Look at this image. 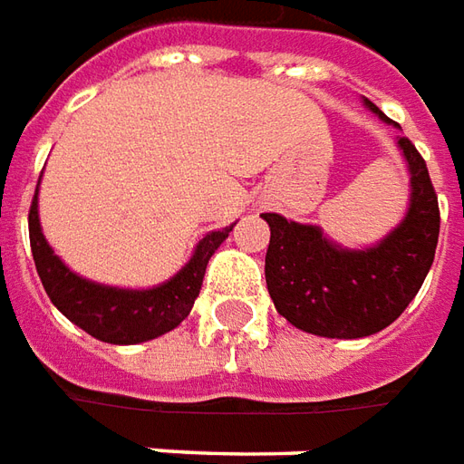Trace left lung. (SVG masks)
<instances>
[{"label":"left lung","instance_id":"1","mask_svg":"<svg viewBox=\"0 0 464 464\" xmlns=\"http://www.w3.org/2000/svg\"><path fill=\"white\" fill-rule=\"evenodd\" d=\"M364 104L390 121L377 104ZM397 144L410 164L412 197L402 225L377 247L340 249L317 227L262 215L269 225V297L297 330L337 340L367 337L392 324L422 287L435 259L440 207L422 154L407 137Z\"/></svg>","mask_w":464,"mask_h":464}]
</instances>
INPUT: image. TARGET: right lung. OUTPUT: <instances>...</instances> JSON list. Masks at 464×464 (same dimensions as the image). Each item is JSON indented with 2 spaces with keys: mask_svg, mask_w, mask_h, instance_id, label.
Here are the masks:
<instances>
[{
  "mask_svg": "<svg viewBox=\"0 0 464 464\" xmlns=\"http://www.w3.org/2000/svg\"><path fill=\"white\" fill-rule=\"evenodd\" d=\"M232 227L235 225L209 232L197 245L192 259L169 282L154 290H117L90 282L64 267L42 235L37 195L29 207V245L49 300L87 334L111 344L147 343L185 320L199 295L207 262L229 237Z\"/></svg>",
  "mask_w": 464,
  "mask_h": 464,
  "instance_id": "1",
  "label": "right lung"
}]
</instances>
